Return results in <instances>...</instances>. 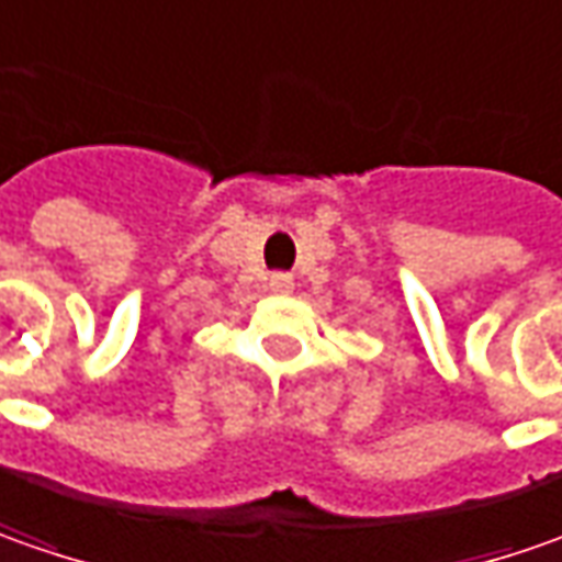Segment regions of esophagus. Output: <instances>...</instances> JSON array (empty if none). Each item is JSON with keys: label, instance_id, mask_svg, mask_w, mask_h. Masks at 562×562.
Wrapping results in <instances>:
<instances>
[{"label": "esophagus", "instance_id": "1", "mask_svg": "<svg viewBox=\"0 0 562 562\" xmlns=\"http://www.w3.org/2000/svg\"><path fill=\"white\" fill-rule=\"evenodd\" d=\"M292 285H295V282H292L289 273H273V277H270V289H273V292H280V295L292 292Z\"/></svg>", "mask_w": 562, "mask_h": 562}]
</instances>
